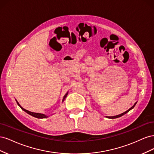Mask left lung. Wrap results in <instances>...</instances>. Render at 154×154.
I'll return each mask as SVG.
<instances>
[{"instance_id":"obj_1","label":"left lung","mask_w":154,"mask_h":154,"mask_svg":"<svg viewBox=\"0 0 154 154\" xmlns=\"http://www.w3.org/2000/svg\"><path fill=\"white\" fill-rule=\"evenodd\" d=\"M136 103H137V102L136 103H135V104L134 105V106H132L131 108L130 109H129L128 110H127L126 112H123V113H122V114H119V115H118V116H107L106 118H110V119H115V118H119V117H121V116H123L124 114H127V112H128L131 110V109H132L135 106V105H136Z\"/></svg>"}]
</instances>
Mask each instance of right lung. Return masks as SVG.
<instances>
[{
    "mask_svg": "<svg viewBox=\"0 0 154 154\" xmlns=\"http://www.w3.org/2000/svg\"><path fill=\"white\" fill-rule=\"evenodd\" d=\"M67 94L64 96V97H63V101L64 100V99L66 98V97H67ZM17 104L18 105V106H19L20 108L24 110V111H25L26 112H27V114H29V115H31V116H33V117H35V118H48V116H45L44 114H40V113H35V112H30V111H28V110H26V109H24V108H22V107L20 105V104L18 103V101H17Z\"/></svg>",
    "mask_w": 154,
    "mask_h": 154,
    "instance_id": "right-lung-1",
    "label": "right lung"
}]
</instances>
